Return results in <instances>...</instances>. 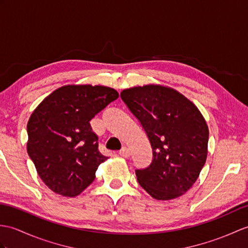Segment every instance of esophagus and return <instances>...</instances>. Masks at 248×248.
<instances>
[{
	"label": "esophagus",
	"instance_id": "obj_1",
	"mask_svg": "<svg viewBox=\"0 0 248 248\" xmlns=\"http://www.w3.org/2000/svg\"><path fill=\"white\" fill-rule=\"evenodd\" d=\"M118 154L120 155V156H123V157H129L130 155H131V153H130V150L128 148H125V147H124L122 150H120L119 152H118Z\"/></svg>",
	"mask_w": 248,
	"mask_h": 248
}]
</instances>
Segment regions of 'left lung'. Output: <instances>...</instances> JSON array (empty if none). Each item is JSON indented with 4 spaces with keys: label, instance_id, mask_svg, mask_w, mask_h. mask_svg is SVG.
<instances>
[{
    "label": "left lung",
    "instance_id": "left-lung-1",
    "mask_svg": "<svg viewBox=\"0 0 248 248\" xmlns=\"http://www.w3.org/2000/svg\"><path fill=\"white\" fill-rule=\"evenodd\" d=\"M123 101L138 119L152 148V162L135 173L156 200H172L192 187L205 165L208 126L199 108L177 91L162 85L124 90Z\"/></svg>",
    "mask_w": 248,
    "mask_h": 248
}]
</instances>
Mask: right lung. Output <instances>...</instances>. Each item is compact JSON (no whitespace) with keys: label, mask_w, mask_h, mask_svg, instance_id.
Instances as JSON below:
<instances>
[{"label":"right lung","mask_w":248,"mask_h":248,"mask_svg":"<svg viewBox=\"0 0 248 248\" xmlns=\"http://www.w3.org/2000/svg\"><path fill=\"white\" fill-rule=\"evenodd\" d=\"M118 93L103 85H64L40 103L27 124V153L54 192L76 197L95 180L108 158L98 150L91 119Z\"/></svg>","instance_id":"right-lung-1"}]
</instances>
